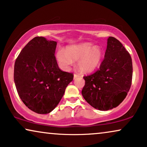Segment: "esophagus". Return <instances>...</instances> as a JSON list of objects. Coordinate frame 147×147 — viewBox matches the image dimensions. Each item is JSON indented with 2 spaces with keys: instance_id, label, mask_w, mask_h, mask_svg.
<instances>
[{
  "instance_id": "1",
  "label": "esophagus",
  "mask_w": 147,
  "mask_h": 147,
  "mask_svg": "<svg viewBox=\"0 0 147 147\" xmlns=\"http://www.w3.org/2000/svg\"><path fill=\"white\" fill-rule=\"evenodd\" d=\"M80 76H81V75H80V74L75 73V74H74V79H76V78H77L78 77H80Z\"/></svg>"
}]
</instances>
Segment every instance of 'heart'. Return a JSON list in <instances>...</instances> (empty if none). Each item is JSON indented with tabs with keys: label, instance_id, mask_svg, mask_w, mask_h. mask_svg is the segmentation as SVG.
<instances>
[{
	"label": "heart",
	"instance_id": "1",
	"mask_svg": "<svg viewBox=\"0 0 147 147\" xmlns=\"http://www.w3.org/2000/svg\"><path fill=\"white\" fill-rule=\"evenodd\" d=\"M102 55V49L98 47H94L91 43H82L67 47L66 52L59 50L57 58L60 65L67 68L73 61L79 60L78 69L82 72L93 71L99 65Z\"/></svg>",
	"mask_w": 147,
	"mask_h": 147
}]
</instances>
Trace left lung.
<instances>
[{"mask_svg": "<svg viewBox=\"0 0 147 147\" xmlns=\"http://www.w3.org/2000/svg\"><path fill=\"white\" fill-rule=\"evenodd\" d=\"M82 94L92 107L100 110L116 108L124 100L131 86L132 63L123 45L109 37L105 55L99 69L84 76Z\"/></svg>", "mask_w": 147, "mask_h": 147, "instance_id": "left-lung-1", "label": "left lung"}]
</instances>
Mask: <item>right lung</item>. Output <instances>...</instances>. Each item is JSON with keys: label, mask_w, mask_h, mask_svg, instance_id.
<instances>
[{"label": "right lung", "mask_w": 147, "mask_h": 147, "mask_svg": "<svg viewBox=\"0 0 147 147\" xmlns=\"http://www.w3.org/2000/svg\"><path fill=\"white\" fill-rule=\"evenodd\" d=\"M57 42L31 39L16 59L14 81L20 98L37 114L51 112L63 97L74 74L59 69L55 56Z\"/></svg>", "instance_id": "right-lung-1"}]
</instances>
